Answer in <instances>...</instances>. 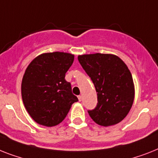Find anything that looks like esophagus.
<instances>
[{
	"mask_svg": "<svg viewBox=\"0 0 158 158\" xmlns=\"http://www.w3.org/2000/svg\"><path fill=\"white\" fill-rule=\"evenodd\" d=\"M77 98H78V99H79V101H81V99H82V97H81V95H78L77 96Z\"/></svg>",
	"mask_w": 158,
	"mask_h": 158,
	"instance_id": "34e87169",
	"label": "esophagus"
}]
</instances>
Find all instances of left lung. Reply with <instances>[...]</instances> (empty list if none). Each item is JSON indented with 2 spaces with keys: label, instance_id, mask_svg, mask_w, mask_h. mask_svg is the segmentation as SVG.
Instances as JSON below:
<instances>
[{
  "label": "left lung",
  "instance_id": "obj_1",
  "mask_svg": "<svg viewBox=\"0 0 158 158\" xmlns=\"http://www.w3.org/2000/svg\"><path fill=\"white\" fill-rule=\"evenodd\" d=\"M78 61L94 85L98 103L88 113L95 123L110 126L128 114L134 100L131 74L120 58L109 54L83 55Z\"/></svg>",
  "mask_w": 158,
  "mask_h": 158
}]
</instances>
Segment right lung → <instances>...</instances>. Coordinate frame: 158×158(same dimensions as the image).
<instances>
[{
    "label": "right lung",
    "instance_id": "obj_1",
    "mask_svg": "<svg viewBox=\"0 0 158 158\" xmlns=\"http://www.w3.org/2000/svg\"><path fill=\"white\" fill-rule=\"evenodd\" d=\"M69 53H45L31 61L22 82V97L27 112L36 123L47 127L64 119L72 104L78 101L72 93L65 73L73 63Z\"/></svg>",
    "mask_w": 158,
    "mask_h": 158
}]
</instances>
